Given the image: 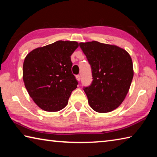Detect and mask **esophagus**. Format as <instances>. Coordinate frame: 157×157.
Instances as JSON below:
<instances>
[{"label": "esophagus", "instance_id": "esophagus-1", "mask_svg": "<svg viewBox=\"0 0 157 157\" xmlns=\"http://www.w3.org/2000/svg\"><path fill=\"white\" fill-rule=\"evenodd\" d=\"M76 79H77V80H78V81L80 80V75H76Z\"/></svg>", "mask_w": 157, "mask_h": 157}]
</instances>
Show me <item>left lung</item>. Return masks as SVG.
Returning <instances> with one entry per match:
<instances>
[{"instance_id": "obj_1", "label": "left lung", "mask_w": 157, "mask_h": 157, "mask_svg": "<svg viewBox=\"0 0 157 157\" xmlns=\"http://www.w3.org/2000/svg\"><path fill=\"white\" fill-rule=\"evenodd\" d=\"M79 47L91 66L93 82L84 88L90 107L98 113L112 111L129 91L134 76L131 57L120 47L95 41Z\"/></svg>"}]
</instances>
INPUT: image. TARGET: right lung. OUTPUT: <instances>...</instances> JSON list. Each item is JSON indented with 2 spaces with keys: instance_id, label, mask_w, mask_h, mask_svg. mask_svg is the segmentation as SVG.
I'll use <instances>...</instances> for the list:
<instances>
[{
  "instance_id": "obj_1",
  "label": "right lung",
  "mask_w": 157,
  "mask_h": 157,
  "mask_svg": "<svg viewBox=\"0 0 157 157\" xmlns=\"http://www.w3.org/2000/svg\"><path fill=\"white\" fill-rule=\"evenodd\" d=\"M79 46L76 41H57L32 50L25 57L23 79L35 104L50 112L67 105L78 81L73 75L71 56Z\"/></svg>"
}]
</instances>
